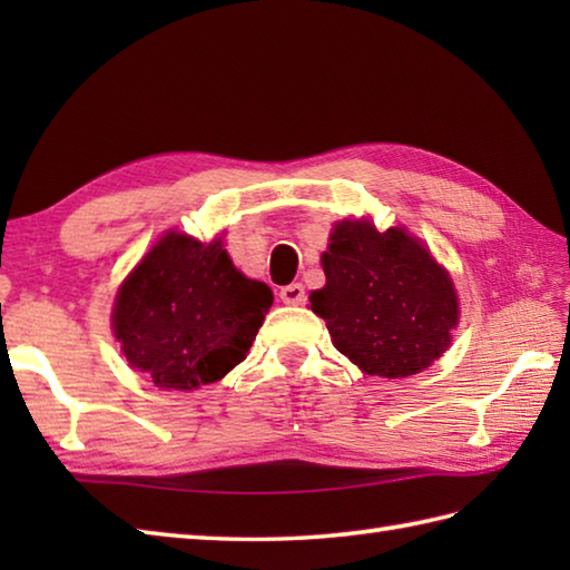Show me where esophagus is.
<instances>
[{
  "label": "esophagus",
  "instance_id": "1",
  "mask_svg": "<svg viewBox=\"0 0 570 570\" xmlns=\"http://www.w3.org/2000/svg\"><path fill=\"white\" fill-rule=\"evenodd\" d=\"M278 298H282L284 304H288V306H298V304H304V301H306V288H304V284L282 286Z\"/></svg>",
  "mask_w": 570,
  "mask_h": 570
}]
</instances>
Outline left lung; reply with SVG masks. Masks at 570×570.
<instances>
[{"label":"left lung","instance_id":"8db88e82","mask_svg":"<svg viewBox=\"0 0 570 570\" xmlns=\"http://www.w3.org/2000/svg\"><path fill=\"white\" fill-rule=\"evenodd\" d=\"M323 272L325 286L311 294V308L362 372L409 377L451 345L458 325L451 276L404 229L380 233L367 220H343L323 254Z\"/></svg>","mask_w":570,"mask_h":570}]
</instances>
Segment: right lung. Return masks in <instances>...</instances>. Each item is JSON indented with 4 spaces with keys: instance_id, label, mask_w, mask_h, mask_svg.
I'll use <instances>...</instances> for the list:
<instances>
[{
    "instance_id": "obj_1",
    "label": "right lung",
    "mask_w": 570,
    "mask_h": 570,
    "mask_svg": "<svg viewBox=\"0 0 570 570\" xmlns=\"http://www.w3.org/2000/svg\"><path fill=\"white\" fill-rule=\"evenodd\" d=\"M274 294L235 269L220 239L168 233L117 294L115 335L161 390L217 382L247 357Z\"/></svg>"
}]
</instances>
